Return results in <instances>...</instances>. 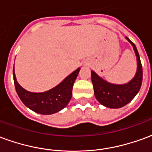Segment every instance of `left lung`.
Instances as JSON below:
<instances>
[{
  "mask_svg": "<svg viewBox=\"0 0 152 152\" xmlns=\"http://www.w3.org/2000/svg\"><path fill=\"white\" fill-rule=\"evenodd\" d=\"M126 39L133 45L137 56V70L134 79L125 85H113L105 81L91 71V80L95 98L102 105L110 108H120L128 104L136 96L142 86V66L140 57L135 45L128 37Z\"/></svg>",
  "mask_w": 152,
  "mask_h": 152,
  "instance_id": "left-lung-1",
  "label": "left lung"
}]
</instances>
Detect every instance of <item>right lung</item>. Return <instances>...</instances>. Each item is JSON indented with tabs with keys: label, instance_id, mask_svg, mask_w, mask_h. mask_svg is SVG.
I'll use <instances>...</instances> for the list:
<instances>
[{
	"label": "right lung",
	"instance_id": "right-lung-1",
	"mask_svg": "<svg viewBox=\"0 0 152 152\" xmlns=\"http://www.w3.org/2000/svg\"><path fill=\"white\" fill-rule=\"evenodd\" d=\"M80 68L73 72L63 80L58 86L49 91L43 93H31L25 90L18 85L13 69L15 89L19 99L26 107L31 111L42 115H50L64 108L72 99V87Z\"/></svg>",
	"mask_w": 152,
	"mask_h": 152
}]
</instances>
